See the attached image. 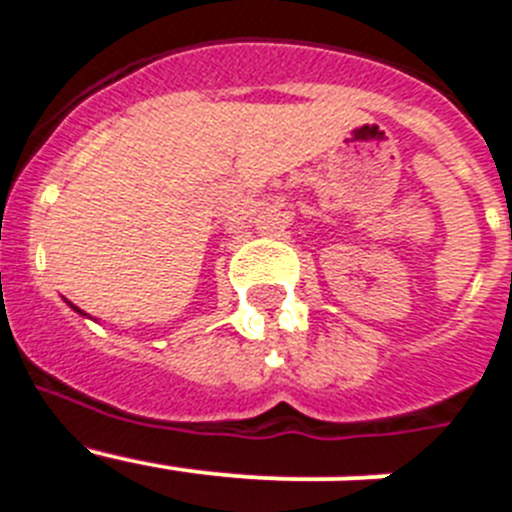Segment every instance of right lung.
I'll return each instance as SVG.
<instances>
[{
    "label": "right lung",
    "mask_w": 512,
    "mask_h": 512,
    "mask_svg": "<svg viewBox=\"0 0 512 512\" xmlns=\"http://www.w3.org/2000/svg\"><path fill=\"white\" fill-rule=\"evenodd\" d=\"M71 310H76V312H79V315H87V312H84V310H79V307H76V305H71Z\"/></svg>",
    "instance_id": "1"
}]
</instances>
